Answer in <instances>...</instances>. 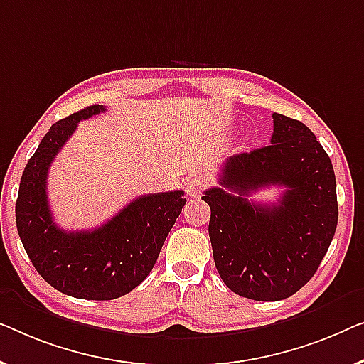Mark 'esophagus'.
I'll use <instances>...</instances> for the list:
<instances>
[{
    "instance_id": "esophagus-1",
    "label": "esophagus",
    "mask_w": 364,
    "mask_h": 364,
    "mask_svg": "<svg viewBox=\"0 0 364 364\" xmlns=\"http://www.w3.org/2000/svg\"><path fill=\"white\" fill-rule=\"evenodd\" d=\"M208 186V176L204 175H193L186 181V193L191 198H199V194L203 193V189Z\"/></svg>"
}]
</instances>
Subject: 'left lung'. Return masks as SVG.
<instances>
[{"label":"left lung","instance_id":"left-lung-1","mask_svg":"<svg viewBox=\"0 0 364 364\" xmlns=\"http://www.w3.org/2000/svg\"><path fill=\"white\" fill-rule=\"evenodd\" d=\"M272 119L270 145L229 158L221 188L203 196L211 208L209 239L223 282L259 301L284 300L309 282L338 223L330 156L301 122L282 114ZM267 186L286 188L279 203L248 201L250 191Z\"/></svg>","mask_w":364,"mask_h":364}]
</instances>
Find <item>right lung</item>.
Returning <instances> with one entry per match:
<instances>
[{
  "mask_svg": "<svg viewBox=\"0 0 364 364\" xmlns=\"http://www.w3.org/2000/svg\"><path fill=\"white\" fill-rule=\"evenodd\" d=\"M100 112L104 105H90L50 127L24 168L16 201L18 234L34 269L55 290L84 300L119 299L140 285L186 203L181 189L143 194L92 231L54 223L46 186L50 163L79 122Z\"/></svg>",
  "mask_w": 364,
  "mask_h": 364,
  "instance_id": "add662e5",
  "label": "right lung"
}]
</instances>
